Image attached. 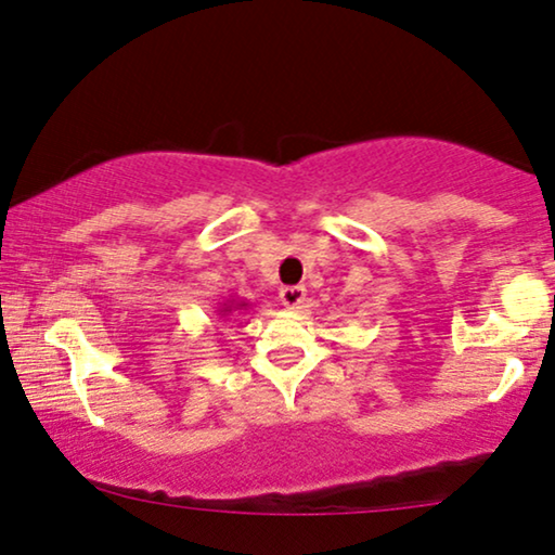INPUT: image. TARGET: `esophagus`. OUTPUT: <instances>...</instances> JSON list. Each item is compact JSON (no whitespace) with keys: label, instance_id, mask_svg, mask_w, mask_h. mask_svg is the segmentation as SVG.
Returning a JSON list of instances; mask_svg holds the SVG:
<instances>
[{"label":"esophagus","instance_id":"esophagus-1","mask_svg":"<svg viewBox=\"0 0 555 555\" xmlns=\"http://www.w3.org/2000/svg\"><path fill=\"white\" fill-rule=\"evenodd\" d=\"M281 296V304H284L286 309H299L304 299H307V288H304L301 284H294V286H284L279 292Z\"/></svg>","mask_w":555,"mask_h":555}]
</instances>
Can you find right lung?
<instances>
[{"mask_svg": "<svg viewBox=\"0 0 555 555\" xmlns=\"http://www.w3.org/2000/svg\"><path fill=\"white\" fill-rule=\"evenodd\" d=\"M251 307V304H246V301H238V299H229L225 304H221V317H225V314H231V311H238V309H248Z\"/></svg>", "mask_w": 555, "mask_h": 555, "instance_id": "add662e5", "label": "right lung"}]
</instances>
